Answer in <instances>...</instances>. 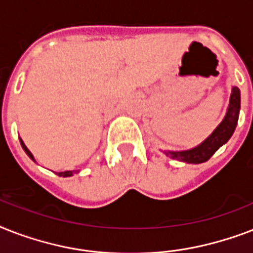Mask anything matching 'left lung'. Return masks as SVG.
Masks as SVG:
<instances>
[{"label":"left lung","mask_w":253,"mask_h":253,"mask_svg":"<svg viewBox=\"0 0 253 253\" xmlns=\"http://www.w3.org/2000/svg\"><path fill=\"white\" fill-rule=\"evenodd\" d=\"M240 111V90L238 86H232L230 103L227 111L222 122L216 126V128L198 146L193 147L190 150L184 151H164V154L170 159L178 162L188 163V164H201L208 162L220 147L226 144L234 134L238 125Z\"/></svg>","instance_id":"left-lung-1"}]
</instances>
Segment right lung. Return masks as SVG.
<instances>
[{"label":"right lung","mask_w":253,"mask_h":253,"mask_svg":"<svg viewBox=\"0 0 253 253\" xmlns=\"http://www.w3.org/2000/svg\"><path fill=\"white\" fill-rule=\"evenodd\" d=\"M19 142H21L22 148H23V151H25L26 154H27V156H29V158L31 159V160H34V162H35V159H34V155L31 154L29 148L26 147V144H25V143H23V140H22V139H19ZM76 172H79V170H64V172H59V173H57V176L71 177V176H73V173H76Z\"/></svg>","instance_id":"1"}]
</instances>
